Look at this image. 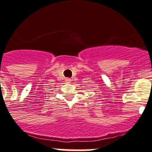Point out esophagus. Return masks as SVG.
I'll return each instance as SVG.
<instances>
[{"mask_svg": "<svg viewBox=\"0 0 152 152\" xmlns=\"http://www.w3.org/2000/svg\"><path fill=\"white\" fill-rule=\"evenodd\" d=\"M71 81H72V80H71L70 78L65 79V83H67V84H69V83H71Z\"/></svg>", "mask_w": 152, "mask_h": 152, "instance_id": "obj_1", "label": "esophagus"}]
</instances>
